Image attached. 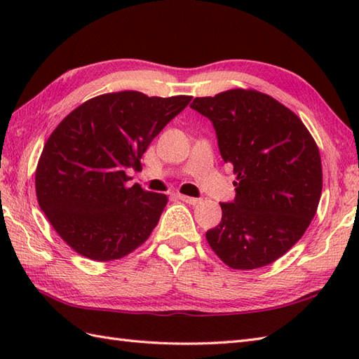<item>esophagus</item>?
I'll use <instances>...</instances> for the list:
<instances>
[{
	"mask_svg": "<svg viewBox=\"0 0 359 359\" xmlns=\"http://www.w3.org/2000/svg\"><path fill=\"white\" fill-rule=\"evenodd\" d=\"M177 198H180L182 202L189 203V205H198V203H200V198L189 197V196H183V194H177Z\"/></svg>",
	"mask_w": 359,
	"mask_h": 359,
	"instance_id": "esophagus-1",
	"label": "esophagus"
}]
</instances>
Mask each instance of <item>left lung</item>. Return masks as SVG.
I'll return each instance as SVG.
<instances>
[{
    "mask_svg": "<svg viewBox=\"0 0 359 359\" xmlns=\"http://www.w3.org/2000/svg\"><path fill=\"white\" fill-rule=\"evenodd\" d=\"M193 110L214 125L224 162L234 166L236 198L220 203L222 222L206 232L232 269L273 263L303 237L323 189L318 147L287 107L257 90L196 97Z\"/></svg>",
    "mask_w": 359,
    "mask_h": 359,
    "instance_id": "1",
    "label": "left lung"
}]
</instances>
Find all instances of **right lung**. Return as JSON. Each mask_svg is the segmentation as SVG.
<instances>
[{
  "label": "right lung",
  "instance_id": "add662e5",
  "mask_svg": "<svg viewBox=\"0 0 359 359\" xmlns=\"http://www.w3.org/2000/svg\"><path fill=\"white\" fill-rule=\"evenodd\" d=\"M191 96L125 90L88 99L67 114L38 161L39 208L73 251L96 262L135 251L159 223L168 197L127 187L151 140Z\"/></svg>",
  "mask_w": 359,
  "mask_h": 359
}]
</instances>
